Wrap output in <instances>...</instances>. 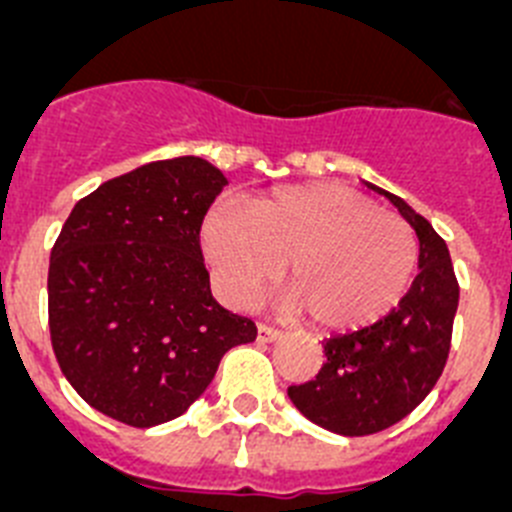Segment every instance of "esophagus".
<instances>
[{"label":"esophagus","mask_w":512,"mask_h":512,"mask_svg":"<svg viewBox=\"0 0 512 512\" xmlns=\"http://www.w3.org/2000/svg\"><path fill=\"white\" fill-rule=\"evenodd\" d=\"M280 336L278 329H273V326H267V324H257V342L267 344V342H275Z\"/></svg>","instance_id":"34e87169"}]
</instances>
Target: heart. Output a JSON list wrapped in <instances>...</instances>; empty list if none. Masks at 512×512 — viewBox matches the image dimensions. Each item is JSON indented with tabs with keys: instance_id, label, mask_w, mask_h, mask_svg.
Returning a JSON list of instances; mask_svg holds the SVG:
<instances>
[{
	"instance_id": "1",
	"label": "heart",
	"mask_w": 512,
	"mask_h": 512,
	"mask_svg": "<svg viewBox=\"0 0 512 512\" xmlns=\"http://www.w3.org/2000/svg\"><path fill=\"white\" fill-rule=\"evenodd\" d=\"M201 247L224 301L245 303L283 270L288 311L354 331L385 319L411 290L418 239L400 216L339 183L270 191L245 211L216 206Z\"/></svg>"
}]
</instances>
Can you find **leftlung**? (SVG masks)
Returning a JSON list of instances; mask_svg holds the SVG:
<instances>
[{"mask_svg": "<svg viewBox=\"0 0 512 512\" xmlns=\"http://www.w3.org/2000/svg\"><path fill=\"white\" fill-rule=\"evenodd\" d=\"M377 191L416 232L421 273L385 319L326 339L319 375L288 388V398L308 421L342 436L385 431L434 390L459 306V283L444 239L395 193Z\"/></svg>", "mask_w": 512, "mask_h": 512, "instance_id": "8db88e82", "label": "left lung"}]
</instances>
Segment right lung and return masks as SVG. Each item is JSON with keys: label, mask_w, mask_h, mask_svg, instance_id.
I'll return each mask as SVG.
<instances>
[{"label": "right lung", "mask_w": 512, "mask_h": 512, "mask_svg": "<svg viewBox=\"0 0 512 512\" xmlns=\"http://www.w3.org/2000/svg\"><path fill=\"white\" fill-rule=\"evenodd\" d=\"M227 186L201 158L147 163L101 183L50 250L48 326L58 367L91 408L150 428L186 413L252 319L214 301L201 224Z\"/></svg>", "instance_id": "add662e5"}]
</instances>
